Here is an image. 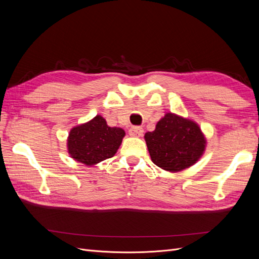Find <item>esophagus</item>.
<instances>
[{"label":"esophagus","mask_w":259,"mask_h":259,"mask_svg":"<svg viewBox=\"0 0 259 259\" xmlns=\"http://www.w3.org/2000/svg\"><path fill=\"white\" fill-rule=\"evenodd\" d=\"M128 133L130 136L132 137H142L144 134V130L139 126H133L132 128H130Z\"/></svg>","instance_id":"34e87169"}]
</instances>
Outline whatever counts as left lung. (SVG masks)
Listing matches in <instances>:
<instances>
[{"mask_svg":"<svg viewBox=\"0 0 259 259\" xmlns=\"http://www.w3.org/2000/svg\"><path fill=\"white\" fill-rule=\"evenodd\" d=\"M145 140L151 161L169 173L194 165L206 149V138L199 124L188 117L166 112Z\"/></svg>","mask_w":259,"mask_h":259,"instance_id":"left-lung-1","label":"left lung"}]
</instances>
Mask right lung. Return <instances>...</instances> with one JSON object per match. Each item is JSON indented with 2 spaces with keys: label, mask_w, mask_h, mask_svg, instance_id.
Listing matches in <instances>:
<instances>
[{
  "label": "right lung",
  "mask_w": 259,
  "mask_h": 259,
  "mask_svg": "<svg viewBox=\"0 0 259 259\" xmlns=\"http://www.w3.org/2000/svg\"><path fill=\"white\" fill-rule=\"evenodd\" d=\"M124 136L123 128L108 126L104 117L97 114L91 121L71 128L67 139V150L73 160L93 166L112 158Z\"/></svg>",
  "instance_id": "right-lung-1"
}]
</instances>
